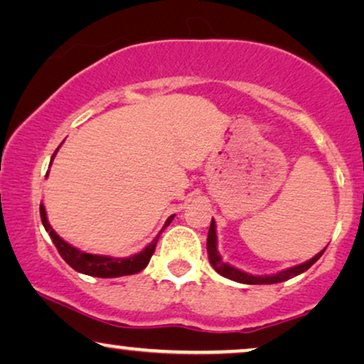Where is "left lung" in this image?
Instances as JSON below:
<instances>
[{"label":"left lung","instance_id":"obj_1","mask_svg":"<svg viewBox=\"0 0 364 364\" xmlns=\"http://www.w3.org/2000/svg\"><path fill=\"white\" fill-rule=\"evenodd\" d=\"M216 225H215V220H211L210 223V230H208V240H206V252H208V260L213 269L218 272L220 275H223V277H227L230 280H235V282H240V284H277V282H284V280H289L292 277H296V275L306 272L307 269H309L311 265H314L317 260H319V257L324 254L323 252H319V254L312 257L311 260L304 262V264L301 265H296V267H291V269L287 270H282V272L279 274H274V275H250V274H245L242 272V270L235 269V267H232L227 262L222 260V257H220L218 250H216Z\"/></svg>","mask_w":364,"mask_h":364}]
</instances>
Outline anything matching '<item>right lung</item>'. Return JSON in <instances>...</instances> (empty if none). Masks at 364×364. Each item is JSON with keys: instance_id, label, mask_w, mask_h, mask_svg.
Returning <instances> with one entry per match:
<instances>
[{"instance_id": "obj_1", "label": "right lung", "mask_w": 364, "mask_h": 364, "mask_svg": "<svg viewBox=\"0 0 364 364\" xmlns=\"http://www.w3.org/2000/svg\"><path fill=\"white\" fill-rule=\"evenodd\" d=\"M58 148H57V151H58ZM57 151L53 153L52 161L55 158V154H57ZM52 161H50V164H52ZM40 216H41V223H43L45 230H47L50 238H52V242L55 243V247H57L60 257H62V259L65 260L73 270H77V272L94 275V277H102V279L132 275V274L141 272L142 269H146L149 264L151 257H153V254H154L156 243H158V240H159L161 232H163V230H161L159 235L156 237L154 240L144 248V250L139 252V254L127 257V259H112V257H107V255L87 254V252H82V250H79V248L72 247L70 243H67L63 238H60L57 233H55V230L50 227L48 218H47V211H45L43 205H40ZM173 218H174V215L169 216V218L166 220V223H164V227H168V225L173 222Z\"/></svg>"}]
</instances>
